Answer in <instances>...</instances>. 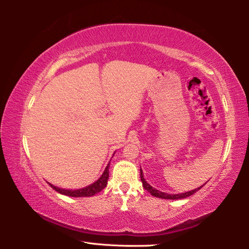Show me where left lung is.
<instances>
[{
	"mask_svg": "<svg viewBox=\"0 0 249 249\" xmlns=\"http://www.w3.org/2000/svg\"><path fill=\"white\" fill-rule=\"evenodd\" d=\"M141 180L142 182V187H144L145 190H147L148 192H150L151 196H154L156 197H160V199H168V200H178V199H184V197L187 196H192L193 193H196V191H199L200 189L203 187V185H201V187L195 189V190L192 191H189V192H185V193H179V195H168V193H165V192H161L159 190H156V189H154L153 187H151L150 184H148L145 181L144 179V176H142V171L141 169Z\"/></svg>",
	"mask_w": 249,
	"mask_h": 249,
	"instance_id": "obj_1",
	"label": "left lung"
}]
</instances>
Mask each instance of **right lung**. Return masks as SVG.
<instances>
[{"instance_id": "add662e5", "label": "right lung", "mask_w": 249, "mask_h": 249, "mask_svg": "<svg viewBox=\"0 0 249 249\" xmlns=\"http://www.w3.org/2000/svg\"><path fill=\"white\" fill-rule=\"evenodd\" d=\"M108 167H109V163L107 165V167L105 168L103 175L100 177V179L98 181H95L94 183L88 185V187L83 189H78V190H66V189H60V188L54 187V185L50 183L49 185L53 189V190H56L57 192L61 193V195H65L68 196H75V197L92 196L96 195V193H99L100 191H102L103 189L107 187V179H108Z\"/></svg>"}]
</instances>
